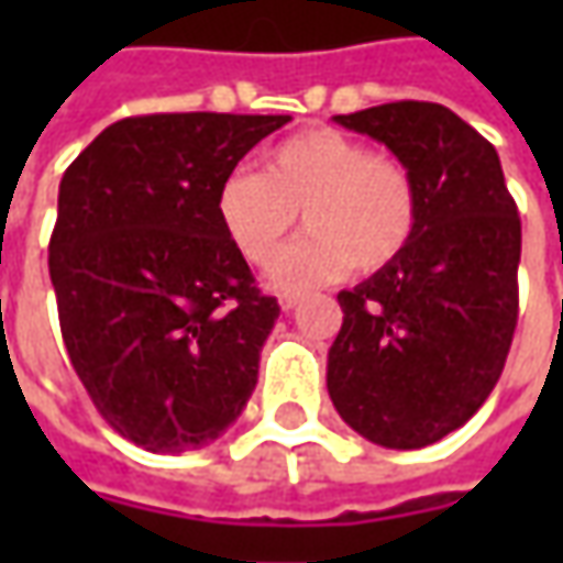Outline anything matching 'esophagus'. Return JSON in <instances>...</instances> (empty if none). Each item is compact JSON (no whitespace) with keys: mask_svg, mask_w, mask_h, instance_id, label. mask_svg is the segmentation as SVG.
Masks as SVG:
<instances>
[{"mask_svg":"<svg viewBox=\"0 0 563 563\" xmlns=\"http://www.w3.org/2000/svg\"><path fill=\"white\" fill-rule=\"evenodd\" d=\"M300 300H303L300 294H282V300H278V303H282V313H291V310H297V303H300Z\"/></svg>","mask_w":563,"mask_h":563,"instance_id":"34e87169","label":"esophagus"}]
</instances>
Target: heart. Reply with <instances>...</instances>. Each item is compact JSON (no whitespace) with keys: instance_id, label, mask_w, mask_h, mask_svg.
<instances>
[{"instance_id":"1","label":"heart","mask_w":563,"mask_h":563,"mask_svg":"<svg viewBox=\"0 0 563 563\" xmlns=\"http://www.w3.org/2000/svg\"><path fill=\"white\" fill-rule=\"evenodd\" d=\"M311 234L272 266L275 288H303L344 272H376L413 241L420 190L391 153L335 128H310L260 156V172H231L216 194L228 241L253 266H269L296 224Z\"/></svg>"}]
</instances>
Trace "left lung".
<instances>
[{
	"instance_id": "obj_1",
	"label": "left lung",
	"mask_w": 563,
	"mask_h": 563,
	"mask_svg": "<svg viewBox=\"0 0 563 563\" xmlns=\"http://www.w3.org/2000/svg\"><path fill=\"white\" fill-rule=\"evenodd\" d=\"M335 121L410 168L420 219L398 260L338 294L329 398L373 444L426 448L461 429L505 369L517 329V203L495 146L439 102L400 99Z\"/></svg>"
}]
</instances>
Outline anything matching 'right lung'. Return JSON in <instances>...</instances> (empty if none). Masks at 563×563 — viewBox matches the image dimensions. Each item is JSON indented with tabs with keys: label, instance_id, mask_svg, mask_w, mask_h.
<instances>
[{
	"label": "right lung",
	"instance_id": "right-lung-1",
	"mask_svg": "<svg viewBox=\"0 0 563 563\" xmlns=\"http://www.w3.org/2000/svg\"><path fill=\"white\" fill-rule=\"evenodd\" d=\"M288 121L121 119L62 175L49 238L62 338L102 420L153 454L216 442L256 388L278 300L228 241L216 194Z\"/></svg>",
	"mask_w": 563,
	"mask_h": 563
}]
</instances>
